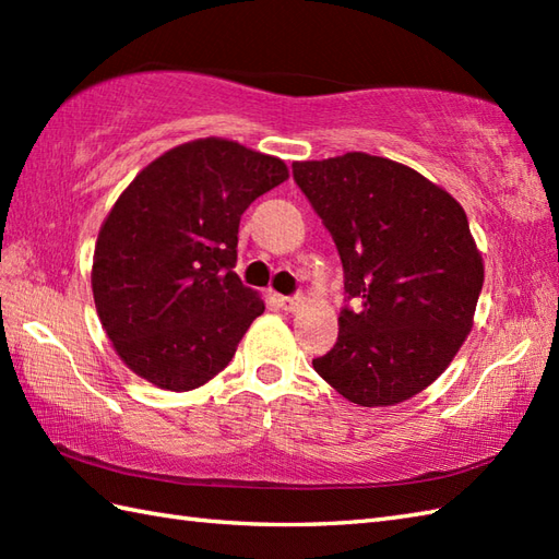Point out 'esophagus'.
<instances>
[{
    "label": "esophagus",
    "instance_id": "esophagus-1",
    "mask_svg": "<svg viewBox=\"0 0 559 559\" xmlns=\"http://www.w3.org/2000/svg\"><path fill=\"white\" fill-rule=\"evenodd\" d=\"M302 305H305V298H300V295H293V298H286V295H278V307H281V310L298 312Z\"/></svg>",
    "mask_w": 559,
    "mask_h": 559
}]
</instances>
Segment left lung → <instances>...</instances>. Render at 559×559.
Here are the masks:
<instances>
[{
    "mask_svg": "<svg viewBox=\"0 0 559 559\" xmlns=\"http://www.w3.org/2000/svg\"><path fill=\"white\" fill-rule=\"evenodd\" d=\"M336 242L353 310L312 360L343 399L396 406L442 374L473 329L485 266L466 211L408 165L362 151L293 163Z\"/></svg>",
    "mask_w": 559,
    "mask_h": 559,
    "instance_id": "obj_1",
    "label": "left lung"
}]
</instances>
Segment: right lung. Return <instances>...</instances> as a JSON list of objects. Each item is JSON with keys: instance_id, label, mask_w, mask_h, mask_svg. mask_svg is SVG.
<instances>
[{"instance_id": "1", "label": "right lung", "mask_w": 559, "mask_h": 559, "mask_svg": "<svg viewBox=\"0 0 559 559\" xmlns=\"http://www.w3.org/2000/svg\"><path fill=\"white\" fill-rule=\"evenodd\" d=\"M286 163L230 139H194L141 170L105 216L91 288L115 353L136 377L192 391L233 360L264 312L235 269L247 206Z\"/></svg>"}]
</instances>
